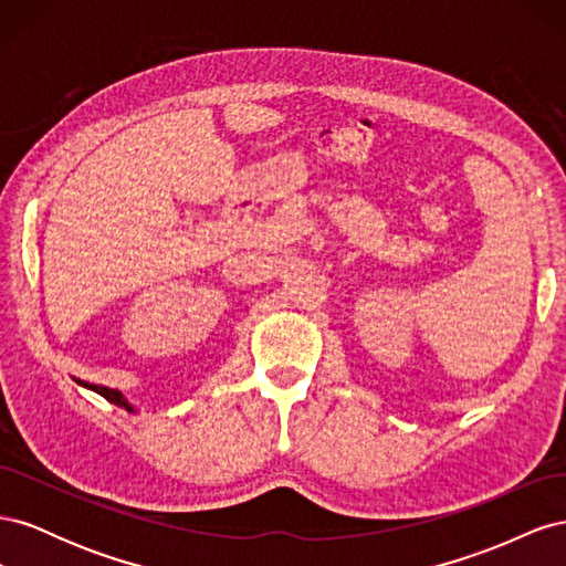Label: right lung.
Returning <instances> with one entry per match:
<instances>
[{
    "instance_id": "right-lung-1",
    "label": "right lung",
    "mask_w": 566,
    "mask_h": 566,
    "mask_svg": "<svg viewBox=\"0 0 566 566\" xmlns=\"http://www.w3.org/2000/svg\"><path fill=\"white\" fill-rule=\"evenodd\" d=\"M77 385H82V387H90V389H94L96 394H101V397L104 399H108L111 403H115V406H125L127 410H134L129 403H127V399L123 397V394H119L117 389H108V387H101V385H90V382H82V380H77Z\"/></svg>"
}]
</instances>
